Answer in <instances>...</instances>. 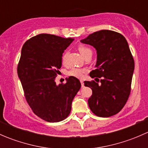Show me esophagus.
Segmentation results:
<instances>
[{
    "label": "esophagus",
    "mask_w": 148,
    "mask_h": 148,
    "mask_svg": "<svg viewBox=\"0 0 148 148\" xmlns=\"http://www.w3.org/2000/svg\"><path fill=\"white\" fill-rule=\"evenodd\" d=\"M80 82H81L82 87H84V82H83V80H80Z\"/></svg>",
    "instance_id": "obj_1"
}]
</instances>
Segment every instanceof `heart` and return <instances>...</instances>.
Instances as JSON below:
<instances>
[{"instance_id": "obj_1", "label": "heart", "mask_w": 148, "mask_h": 148, "mask_svg": "<svg viewBox=\"0 0 148 148\" xmlns=\"http://www.w3.org/2000/svg\"><path fill=\"white\" fill-rule=\"evenodd\" d=\"M79 51L81 53V55L82 56H84L86 53H87L88 52L92 51L91 49H89V48L86 47V46H79L78 48ZM66 58V53H65L62 56V62L63 63H65ZM87 70L86 69H82V68H76V67H74V68H71L69 71H68V75L71 76V77H76V78H82L84 77V74L85 72H86Z\"/></svg>"}]
</instances>
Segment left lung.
<instances>
[{"instance_id": "1", "label": "left lung", "mask_w": 148, "mask_h": 148, "mask_svg": "<svg viewBox=\"0 0 148 148\" xmlns=\"http://www.w3.org/2000/svg\"><path fill=\"white\" fill-rule=\"evenodd\" d=\"M81 42L97 50L96 69L89 75L92 78H102L100 83L84 82L85 86L92 90V95L88 99L89 108L98 117L114 115L123 108L129 98L135 69L127 41L119 33L102 30L90 34Z\"/></svg>"}]
</instances>
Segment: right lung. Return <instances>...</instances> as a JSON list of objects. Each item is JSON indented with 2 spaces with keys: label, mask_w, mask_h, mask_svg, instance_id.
I'll use <instances>...</instances> for the list:
<instances>
[{
  "label": "right lung",
  "mask_w": 148,
  "mask_h": 148,
  "mask_svg": "<svg viewBox=\"0 0 148 148\" xmlns=\"http://www.w3.org/2000/svg\"><path fill=\"white\" fill-rule=\"evenodd\" d=\"M74 38L41 34L23 44L18 76L25 97L35 114L46 122H58L70 114L71 103L81 88L74 77L57 85L55 78L62 67V54Z\"/></svg>",
  "instance_id": "add662e5"
}]
</instances>
